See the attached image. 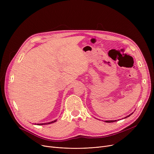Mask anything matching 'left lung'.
I'll use <instances>...</instances> for the list:
<instances>
[{
    "mask_svg": "<svg viewBox=\"0 0 154 154\" xmlns=\"http://www.w3.org/2000/svg\"><path fill=\"white\" fill-rule=\"evenodd\" d=\"M134 113V112H133ZM132 113V114H133ZM132 114H130V115H128V116H127V117H124V119L125 118H127V117H130ZM116 121H117L116 120H105V122H107V123H111V122H116Z\"/></svg>",
    "mask_w": 154,
    "mask_h": 154,
    "instance_id": "left-lung-1",
    "label": "left lung"
}]
</instances>
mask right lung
<instances>
[{
	"label": "right lung",
	"instance_id": "add662e5",
	"mask_svg": "<svg viewBox=\"0 0 154 154\" xmlns=\"http://www.w3.org/2000/svg\"><path fill=\"white\" fill-rule=\"evenodd\" d=\"M57 120H55L54 121H52V122H47V123H43V124H37V125H47V124H52V123H54L55 122H56Z\"/></svg>",
	"mask_w": 154,
	"mask_h": 154
}]
</instances>
